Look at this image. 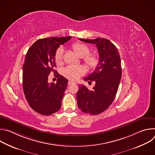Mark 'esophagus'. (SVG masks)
Here are the masks:
<instances>
[{
	"label": "esophagus",
	"instance_id": "obj_1",
	"mask_svg": "<svg viewBox=\"0 0 155 155\" xmlns=\"http://www.w3.org/2000/svg\"><path fill=\"white\" fill-rule=\"evenodd\" d=\"M76 83L74 82V81H68V84L69 85H71V84H75Z\"/></svg>",
	"mask_w": 155,
	"mask_h": 155
}]
</instances>
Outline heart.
<instances>
[{
    "mask_svg": "<svg viewBox=\"0 0 155 155\" xmlns=\"http://www.w3.org/2000/svg\"><path fill=\"white\" fill-rule=\"evenodd\" d=\"M72 48L74 52L80 57L83 58V60L85 64L90 68H93L98 63V57L95 53H89L90 48L87 45L83 43H77L72 46ZM64 50L62 47H59L57 49L55 53V61L56 63H61L63 59ZM85 73V69L81 65L74 66L68 65L63 69V75L67 78L72 80H76L80 77L84 75Z\"/></svg>",
    "mask_w": 155,
    "mask_h": 155,
    "instance_id": "heart-1",
    "label": "heart"
}]
</instances>
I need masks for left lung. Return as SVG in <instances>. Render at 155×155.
<instances>
[{"label":"left lung","instance_id":"obj_1","mask_svg":"<svg viewBox=\"0 0 155 155\" xmlns=\"http://www.w3.org/2000/svg\"><path fill=\"white\" fill-rule=\"evenodd\" d=\"M80 40L96 44L99 59L94 71L84 78V81H94L92 90L80 85L77 93L78 108L84 114L98 115L107 110L113 102L121 78V65L117 48L107 39H83Z\"/></svg>","mask_w":155,"mask_h":155}]
</instances>
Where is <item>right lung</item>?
Listing matches in <instances>:
<instances>
[{
    "label": "right lung",
    "instance_id": "obj_1",
    "mask_svg": "<svg viewBox=\"0 0 155 155\" xmlns=\"http://www.w3.org/2000/svg\"><path fill=\"white\" fill-rule=\"evenodd\" d=\"M71 37L39 39L26 54L23 66L24 93L30 107L41 115H52L61 107L68 80L58 74L56 83H49L48 77L51 72L57 73L54 70L57 49Z\"/></svg>",
    "mask_w": 155,
    "mask_h": 155
}]
</instances>
